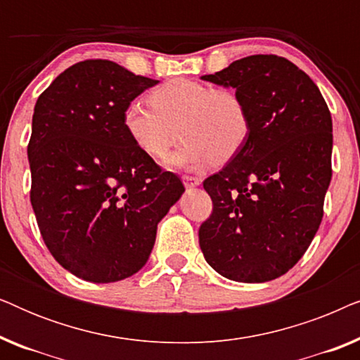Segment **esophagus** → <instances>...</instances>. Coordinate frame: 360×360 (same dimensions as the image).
Returning <instances> with one entry per match:
<instances>
[{"label":"esophagus","mask_w":360,"mask_h":360,"mask_svg":"<svg viewBox=\"0 0 360 360\" xmlns=\"http://www.w3.org/2000/svg\"><path fill=\"white\" fill-rule=\"evenodd\" d=\"M181 180H184L185 186H198L201 184V179H198V176H191V175H184L181 176Z\"/></svg>","instance_id":"1"}]
</instances>
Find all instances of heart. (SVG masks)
I'll use <instances>...</instances> for the list:
<instances>
[{
    "instance_id": "obj_1",
    "label": "heart",
    "mask_w": 360,
    "mask_h": 360,
    "mask_svg": "<svg viewBox=\"0 0 360 360\" xmlns=\"http://www.w3.org/2000/svg\"><path fill=\"white\" fill-rule=\"evenodd\" d=\"M149 105L127 103L122 127L132 144L152 159H164L176 141L185 142L169 162L201 167L236 157L250 136V112L244 98L228 88L174 78L149 93Z\"/></svg>"
}]
</instances>
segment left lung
Returning a JSON list of instances; mask_svg holds the SVG:
<instances>
[{
    "label": "left lung",
    "instance_id": "8db88e82",
    "mask_svg": "<svg viewBox=\"0 0 360 360\" xmlns=\"http://www.w3.org/2000/svg\"><path fill=\"white\" fill-rule=\"evenodd\" d=\"M248 103L250 136L203 181L213 201L200 248L229 280L269 282L287 274L311 244L331 181L333 121L307 73L278 56H249L214 75Z\"/></svg>",
    "mask_w": 360,
    "mask_h": 360
}]
</instances>
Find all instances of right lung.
Masks as SVG:
<instances>
[{"label":"right lung","mask_w":360,"mask_h":360,"mask_svg":"<svg viewBox=\"0 0 360 360\" xmlns=\"http://www.w3.org/2000/svg\"><path fill=\"white\" fill-rule=\"evenodd\" d=\"M155 83L90 58L37 98L27 144L31 205L47 249L78 278L110 283L144 267L157 224L185 191L122 127L127 103Z\"/></svg>","instance_id":"add662e5"}]
</instances>
